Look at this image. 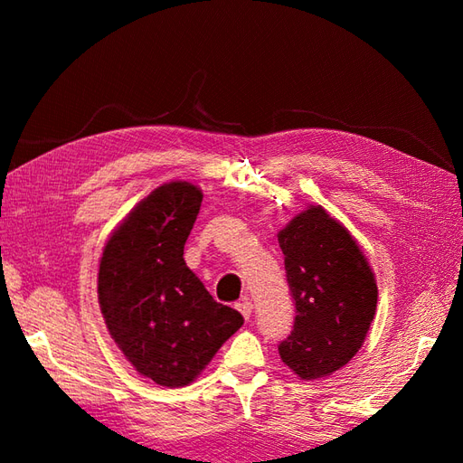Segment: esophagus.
Masks as SVG:
<instances>
[{"label":"esophagus","mask_w":463,"mask_h":463,"mask_svg":"<svg viewBox=\"0 0 463 463\" xmlns=\"http://www.w3.org/2000/svg\"><path fill=\"white\" fill-rule=\"evenodd\" d=\"M237 310L242 314L244 318H250V314H252V302L249 300V298H242L241 302H237Z\"/></svg>","instance_id":"34e87169"}]
</instances>
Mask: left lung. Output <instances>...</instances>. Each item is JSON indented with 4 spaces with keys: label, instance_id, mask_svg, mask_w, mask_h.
<instances>
[{
    "label": "left lung",
    "instance_id": "1",
    "mask_svg": "<svg viewBox=\"0 0 463 463\" xmlns=\"http://www.w3.org/2000/svg\"><path fill=\"white\" fill-rule=\"evenodd\" d=\"M279 244L297 308L279 354L302 380L330 376L362 348L376 314V279L352 234L320 204L294 216Z\"/></svg>",
    "mask_w": 463,
    "mask_h": 463
}]
</instances>
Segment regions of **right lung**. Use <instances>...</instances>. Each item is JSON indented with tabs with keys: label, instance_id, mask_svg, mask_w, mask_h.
I'll use <instances>...</instances> for the list:
<instances>
[{
	"label": "right lung",
	"instance_id": "1",
	"mask_svg": "<svg viewBox=\"0 0 463 463\" xmlns=\"http://www.w3.org/2000/svg\"><path fill=\"white\" fill-rule=\"evenodd\" d=\"M201 203L191 183L156 186L117 226L99 262L97 292L111 338L141 376L169 388L191 383L244 324L183 259Z\"/></svg>",
	"mask_w": 463,
	"mask_h": 463
}]
</instances>
